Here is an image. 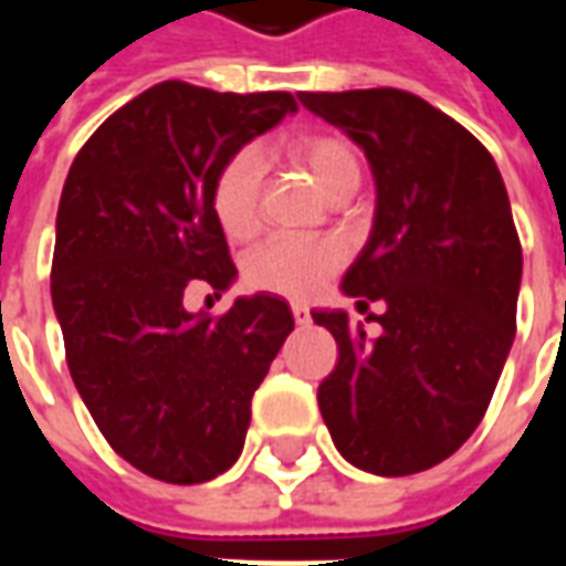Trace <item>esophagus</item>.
<instances>
[{
	"label": "esophagus",
	"mask_w": 566,
	"mask_h": 566,
	"mask_svg": "<svg viewBox=\"0 0 566 566\" xmlns=\"http://www.w3.org/2000/svg\"><path fill=\"white\" fill-rule=\"evenodd\" d=\"M291 312H294V321H296V324H300V327L312 321V315H308V308L300 306V303H296V306H291Z\"/></svg>",
	"instance_id": "esophagus-1"
}]
</instances>
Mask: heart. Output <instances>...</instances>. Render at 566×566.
<instances>
[{"instance_id":"b5f03b06","label":"heart","mask_w":566,"mask_h":566,"mask_svg":"<svg viewBox=\"0 0 566 566\" xmlns=\"http://www.w3.org/2000/svg\"><path fill=\"white\" fill-rule=\"evenodd\" d=\"M291 157L306 169L315 185L331 197L336 187L360 178V163L352 145L331 133H308L291 142ZM266 163L258 148L235 150L223 163L211 185V211L230 239H245L260 223V190H263ZM343 248L331 239H303V235H270L245 260V279L258 291L270 294L306 296L318 294L324 282L343 266Z\"/></svg>"}]
</instances>
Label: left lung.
<instances>
[{"mask_svg": "<svg viewBox=\"0 0 566 566\" xmlns=\"http://www.w3.org/2000/svg\"><path fill=\"white\" fill-rule=\"evenodd\" d=\"M367 154L376 214L343 275L357 308L385 303L367 339L343 308H315L339 360L318 388L333 446L373 475L437 467L470 439L515 339L522 245L494 157L412 93H300Z\"/></svg>", "mask_w": 566, "mask_h": 566, "instance_id": "obj_1", "label": "left lung"}]
</instances>
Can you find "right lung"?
<instances>
[{"label":"right lung","mask_w":566,"mask_h":566,"mask_svg":"<svg viewBox=\"0 0 566 566\" xmlns=\"http://www.w3.org/2000/svg\"><path fill=\"white\" fill-rule=\"evenodd\" d=\"M291 93L163 81L105 120L72 163L56 211L51 300L72 381L108 446L142 473L197 485L245 446L251 397L294 331L282 296L187 312L235 266L211 185L251 139L294 115Z\"/></svg>","instance_id":"add662e5"}]
</instances>
